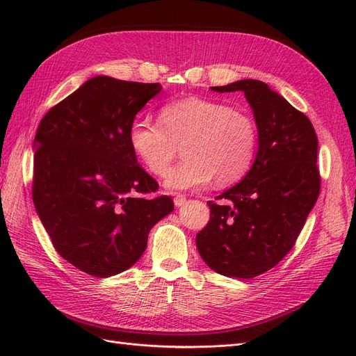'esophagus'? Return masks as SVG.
Masks as SVG:
<instances>
[{
	"label": "esophagus",
	"instance_id": "1",
	"mask_svg": "<svg viewBox=\"0 0 356 356\" xmlns=\"http://www.w3.org/2000/svg\"><path fill=\"white\" fill-rule=\"evenodd\" d=\"M174 203H175V207H182V204H186V203H187V199H186L184 196L178 195V196H175V197H174Z\"/></svg>",
	"mask_w": 356,
	"mask_h": 356
}]
</instances>
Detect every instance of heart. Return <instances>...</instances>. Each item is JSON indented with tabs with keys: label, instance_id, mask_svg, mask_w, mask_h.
Wrapping results in <instances>:
<instances>
[{
	"label": "heart",
	"instance_id": "obj_1",
	"mask_svg": "<svg viewBox=\"0 0 356 356\" xmlns=\"http://www.w3.org/2000/svg\"><path fill=\"white\" fill-rule=\"evenodd\" d=\"M129 144L153 175H165L182 145L186 159L171 170L168 190L199 188L213 178L217 186L242 179L254 163L258 129L254 118L230 105L191 96L165 104L159 122L136 117Z\"/></svg>",
	"mask_w": 356,
	"mask_h": 356
}]
</instances>
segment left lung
Segmentation results:
<instances>
[{"label":"left lung","mask_w":356,"mask_h":356,"mask_svg":"<svg viewBox=\"0 0 356 356\" xmlns=\"http://www.w3.org/2000/svg\"><path fill=\"white\" fill-rule=\"evenodd\" d=\"M213 92L245 93L258 129V152L245 178L209 200L196 236L203 261L229 277L270 270L294 246L319 196L318 136L309 118L263 81L241 80Z\"/></svg>","instance_id":"8db88e82"}]
</instances>
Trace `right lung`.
Returning a JSON list of instances; mask_svg holds the SVG:
<instances>
[{
    "label": "right lung",
    "mask_w": 356,
    "mask_h": 356,
    "mask_svg": "<svg viewBox=\"0 0 356 356\" xmlns=\"http://www.w3.org/2000/svg\"><path fill=\"white\" fill-rule=\"evenodd\" d=\"M159 83L98 75L41 118L34 139L32 199L58 254L79 270L108 277L132 267L153 225L174 211L138 165L129 126Z\"/></svg>",
    "instance_id": "right-lung-1"
}]
</instances>
